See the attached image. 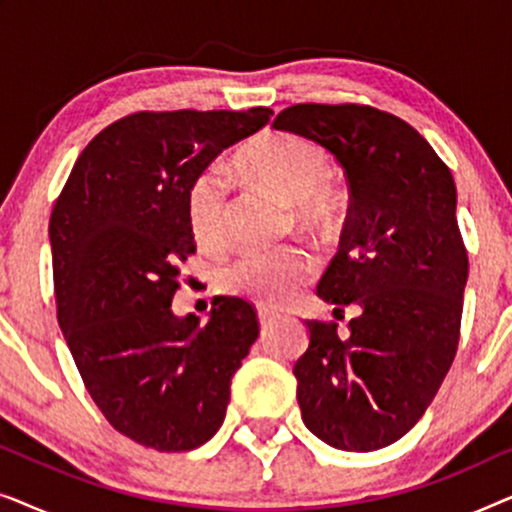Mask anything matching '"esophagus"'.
Here are the masks:
<instances>
[{
	"instance_id": "esophagus-1",
	"label": "esophagus",
	"mask_w": 512,
	"mask_h": 512,
	"mask_svg": "<svg viewBox=\"0 0 512 512\" xmlns=\"http://www.w3.org/2000/svg\"><path fill=\"white\" fill-rule=\"evenodd\" d=\"M277 321V314L265 310V307H258V324H261V328H268Z\"/></svg>"
}]
</instances>
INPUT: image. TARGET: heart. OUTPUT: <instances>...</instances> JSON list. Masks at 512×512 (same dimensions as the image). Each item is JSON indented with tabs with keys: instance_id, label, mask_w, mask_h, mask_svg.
I'll return each instance as SVG.
<instances>
[{
	"instance_id": "1",
	"label": "heart",
	"mask_w": 512,
	"mask_h": 512,
	"mask_svg": "<svg viewBox=\"0 0 512 512\" xmlns=\"http://www.w3.org/2000/svg\"><path fill=\"white\" fill-rule=\"evenodd\" d=\"M240 165L258 184L291 202V226L312 235H331L347 209L342 188L333 181L331 158L319 144L291 132H265L240 153ZM233 179L226 165L212 163L195 174L186 191V214L193 237L202 247L226 242ZM317 272V261L305 247H286L244 254L221 272L223 289L233 296L279 307L296 296Z\"/></svg>"
}]
</instances>
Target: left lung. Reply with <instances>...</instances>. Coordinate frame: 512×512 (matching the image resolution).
Segmentation results:
<instances>
[{"mask_svg": "<svg viewBox=\"0 0 512 512\" xmlns=\"http://www.w3.org/2000/svg\"><path fill=\"white\" fill-rule=\"evenodd\" d=\"M272 128L331 151L352 191L317 293L359 317L345 338L335 321H307L293 366L303 422L338 450H380L419 422L457 354L468 279L457 186L410 123L370 104H293Z\"/></svg>", "mask_w": 512, "mask_h": 512, "instance_id": "obj_1", "label": "left lung"}]
</instances>
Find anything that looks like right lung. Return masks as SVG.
Returning a JSON list of instances; mask_svg holds the SVG:
<instances>
[{
	"instance_id": "obj_1",
	"label": "right lung",
	"mask_w": 512,
	"mask_h": 512,
	"mask_svg": "<svg viewBox=\"0 0 512 512\" xmlns=\"http://www.w3.org/2000/svg\"><path fill=\"white\" fill-rule=\"evenodd\" d=\"M270 109L137 111L90 139L55 200L48 235L58 324L118 433L158 452L219 431L230 380L258 338L254 305L216 296L205 326L177 319L179 263L195 254L186 191Z\"/></svg>"
}]
</instances>
